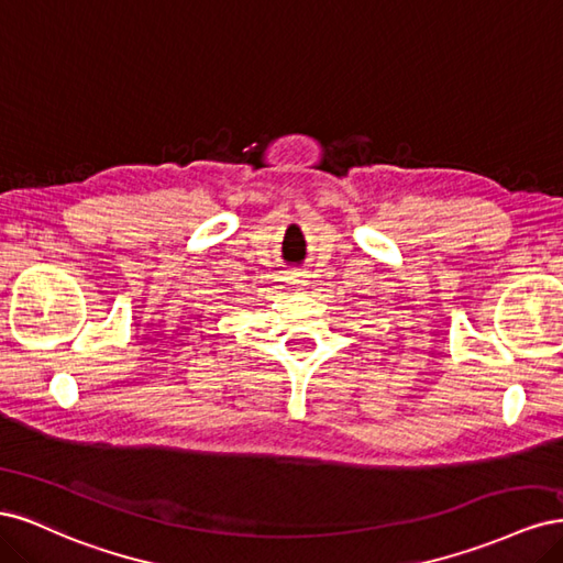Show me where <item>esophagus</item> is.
<instances>
[{"label": "esophagus", "instance_id": "34e87169", "mask_svg": "<svg viewBox=\"0 0 563 563\" xmlns=\"http://www.w3.org/2000/svg\"><path fill=\"white\" fill-rule=\"evenodd\" d=\"M286 282L291 284V286H302L305 284V275H302V272H291V275L286 277Z\"/></svg>", "mask_w": 563, "mask_h": 563}]
</instances>
